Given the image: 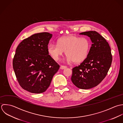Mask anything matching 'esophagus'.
<instances>
[{
	"label": "esophagus",
	"mask_w": 123,
	"mask_h": 123,
	"mask_svg": "<svg viewBox=\"0 0 123 123\" xmlns=\"http://www.w3.org/2000/svg\"><path fill=\"white\" fill-rule=\"evenodd\" d=\"M67 68V66H62V65H61V66H60V68L61 69H64L66 68Z\"/></svg>",
	"instance_id": "1"
}]
</instances>
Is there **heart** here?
<instances>
[{"instance_id":"heart-1","label":"heart","mask_w":123,"mask_h":123,"mask_svg":"<svg viewBox=\"0 0 123 123\" xmlns=\"http://www.w3.org/2000/svg\"><path fill=\"white\" fill-rule=\"evenodd\" d=\"M90 49V43L86 38L69 36L59 38L56 44H49L48 51L55 60H58L65 51L68 62L78 63L86 59Z\"/></svg>"}]
</instances>
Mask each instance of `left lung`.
I'll return each mask as SVG.
<instances>
[{
  "label": "left lung",
  "mask_w": 123,
  "mask_h": 123,
  "mask_svg": "<svg viewBox=\"0 0 123 123\" xmlns=\"http://www.w3.org/2000/svg\"><path fill=\"white\" fill-rule=\"evenodd\" d=\"M92 42L87 57L72 69L71 81L77 87L88 89L97 86L106 76L111 67L112 55L106 40L95 31L80 33Z\"/></svg>",
  "instance_id": "obj_1"
}]
</instances>
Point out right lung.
<instances>
[{"instance_id":"1","label":"right lung","mask_w":123,"mask_h":123,"mask_svg":"<svg viewBox=\"0 0 123 123\" xmlns=\"http://www.w3.org/2000/svg\"><path fill=\"white\" fill-rule=\"evenodd\" d=\"M52 35L48 32L34 34L18 46L13 67L21 87L32 93L40 94L49 88L59 65L48 51Z\"/></svg>"}]
</instances>
